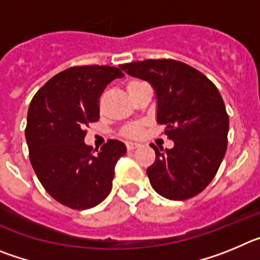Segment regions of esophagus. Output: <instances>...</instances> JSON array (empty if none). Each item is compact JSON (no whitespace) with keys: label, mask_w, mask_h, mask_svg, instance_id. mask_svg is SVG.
Masks as SVG:
<instances>
[{"label":"esophagus","mask_w":260,"mask_h":260,"mask_svg":"<svg viewBox=\"0 0 260 260\" xmlns=\"http://www.w3.org/2000/svg\"><path fill=\"white\" fill-rule=\"evenodd\" d=\"M126 147H127L128 151H133V150H135V148H137L138 144L137 143H133V142H128V143L126 144Z\"/></svg>","instance_id":"34e87169"}]
</instances>
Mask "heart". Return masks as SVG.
<instances>
[{
    "label": "heart",
    "instance_id": "obj_1",
    "mask_svg": "<svg viewBox=\"0 0 260 260\" xmlns=\"http://www.w3.org/2000/svg\"><path fill=\"white\" fill-rule=\"evenodd\" d=\"M139 83H142V80H132V82H128L126 88H132V87L137 86V84ZM142 132H143V126L139 125V123H135V125H130L128 127H126L123 134L128 138H138L142 134Z\"/></svg>",
    "mask_w": 260,
    "mask_h": 260
}]
</instances>
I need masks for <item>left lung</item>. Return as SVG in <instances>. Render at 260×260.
I'll return each instance as SVG.
<instances>
[{"label":"left lung","instance_id":"1","mask_svg":"<svg viewBox=\"0 0 260 260\" xmlns=\"http://www.w3.org/2000/svg\"><path fill=\"white\" fill-rule=\"evenodd\" d=\"M119 68L152 84L157 98V123L174 142L158 150L147 168L151 186L171 201H185L203 191L224 158L229 117L219 89L201 71L176 59H146Z\"/></svg>","mask_w":260,"mask_h":260}]
</instances>
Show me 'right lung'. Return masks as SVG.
<instances>
[{"label": "right lung", "instance_id": "right-lung-1", "mask_svg": "<svg viewBox=\"0 0 260 260\" xmlns=\"http://www.w3.org/2000/svg\"><path fill=\"white\" fill-rule=\"evenodd\" d=\"M122 77L113 66H74L50 78L32 98L26 126L29 161L48 194L66 207L92 208L112 190L126 146L110 139L92 151L84 143V128L100 118L105 87Z\"/></svg>", "mask_w": 260, "mask_h": 260}]
</instances>
